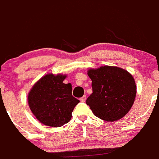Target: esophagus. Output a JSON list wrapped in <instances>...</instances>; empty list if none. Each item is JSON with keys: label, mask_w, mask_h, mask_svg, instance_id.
Returning <instances> with one entry per match:
<instances>
[{"label": "esophagus", "mask_w": 159, "mask_h": 159, "mask_svg": "<svg viewBox=\"0 0 159 159\" xmlns=\"http://www.w3.org/2000/svg\"><path fill=\"white\" fill-rule=\"evenodd\" d=\"M80 101L81 102H84L86 101V95H84V96L81 97V98H80Z\"/></svg>", "instance_id": "esophagus-1"}]
</instances>
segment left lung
<instances>
[{"label": "left lung", "instance_id": "left-lung-1", "mask_svg": "<svg viewBox=\"0 0 159 159\" xmlns=\"http://www.w3.org/2000/svg\"><path fill=\"white\" fill-rule=\"evenodd\" d=\"M92 93L86 104L95 116L107 122L119 120L127 115L134 102L137 86L127 70L114 66L88 70Z\"/></svg>", "mask_w": 159, "mask_h": 159}]
</instances>
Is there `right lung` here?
Instances as JSON below:
<instances>
[{
	"mask_svg": "<svg viewBox=\"0 0 159 159\" xmlns=\"http://www.w3.org/2000/svg\"><path fill=\"white\" fill-rule=\"evenodd\" d=\"M67 75L47 74L37 81L28 94V103L36 119L48 127H62L71 119L79 100L72 95L71 84L63 81Z\"/></svg>",
	"mask_w": 159,
	"mask_h": 159,
	"instance_id": "right-lung-1",
	"label": "right lung"
}]
</instances>
